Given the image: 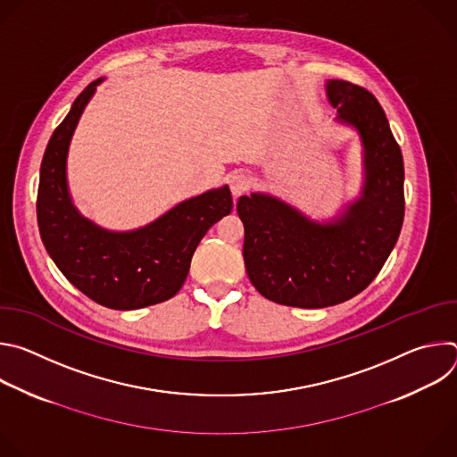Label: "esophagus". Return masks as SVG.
I'll return each mask as SVG.
<instances>
[{
    "label": "esophagus",
    "mask_w": 457,
    "mask_h": 457,
    "mask_svg": "<svg viewBox=\"0 0 457 457\" xmlns=\"http://www.w3.org/2000/svg\"><path fill=\"white\" fill-rule=\"evenodd\" d=\"M249 186L251 180L244 171H237L229 177V189L233 193V197H240V195H244L249 189Z\"/></svg>",
    "instance_id": "1"
}]
</instances>
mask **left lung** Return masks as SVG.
Instances as JSON below:
<instances>
[{"mask_svg":"<svg viewBox=\"0 0 457 457\" xmlns=\"http://www.w3.org/2000/svg\"><path fill=\"white\" fill-rule=\"evenodd\" d=\"M338 119L365 148L363 197L333 224L318 226L266 195L240 197L244 264L254 289L282 305L320 309L361 293L395 249L405 217V168L378 99L344 79L328 83Z\"/></svg>","mask_w":457,"mask_h":457,"instance_id":"left-lung-1","label":"left lung"}]
</instances>
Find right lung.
I'll use <instances>...</instances> for the list:
<instances>
[{
  "mask_svg": "<svg viewBox=\"0 0 457 457\" xmlns=\"http://www.w3.org/2000/svg\"><path fill=\"white\" fill-rule=\"evenodd\" d=\"M101 79L90 83L46 145L37 187V226L54 264L90 300L119 311L161 303L182 287L206 231L229 215V187L208 191L132 233H108L72 206L64 164L74 128Z\"/></svg>",
  "mask_w": 457,
  "mask_h": 457,
  "instance_id": "obj_1",
  "label": "right lung"
}]
</instances>
